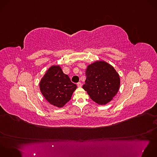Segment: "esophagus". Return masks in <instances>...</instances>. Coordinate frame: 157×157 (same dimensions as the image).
Here are the masks:
<instances>
[{
  "label": "esophagus",
  "mask_w": 157,
  "mask_h": 157,
  "mask_svg": "<svg viewBox=\"0 0 157 157\" xmlns=\"http://www.w3.org/2000/svg\"><path fill=\"white\" fill-rule=\"evenodd\" d=\"M77 85H78V87H80L82 86V84H81V82H78V83L77 84Z\"/></svg>",
  "instance_id": "34e87169"
}]
</instances>
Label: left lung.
Returning <instances> with one entry per match:
<instances>
[{
    "instance_id": "left-lung-1",
    "label": "left lung",
    "mask_w": 157,
    "mask_h": 157,
    "mask_svg": "<svg viewBox=\"0 0 157 157\" xmlns=\"http://www.w3.org/2000/svg\"><path fill=\"white\" fill-rule=\"evenodd\" d=\"M86 75V83L82 88L100 105L110 102L120 89L119 74L112 65L105 61L98 60L89 65Z\"/></svg>"
}]
</instances>
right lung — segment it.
I'll list each match as a JSON object with an SVG mask.
<instances>
[{
    "instance_id": "obj_1",
    "label": "right lung",
    "mask_w": 157,
    "mask_h": 157,
    "mask_svg": "<svg viewBox=\"0 0 157 157\" xmlns=\"http://www.w3.org/2000/svg\"><path fill=\"white\" fill-rule=\"evenodd\" d=\"M39 88L50 105L62 108L71 99L77 86L71 82L59 65H52L40 79Z\"/></svg>"
}]
</instances>
